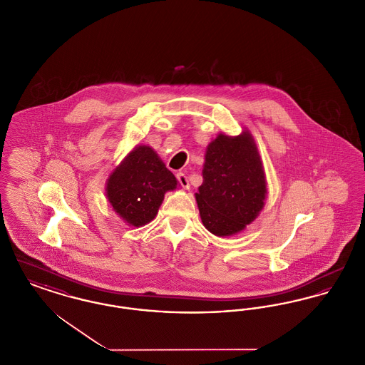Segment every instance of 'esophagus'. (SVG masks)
Returning <instances> with one entry per match:
<instances>
[{
    "label": "esophagus",
    "mask_w": 365,
    "mask_h": 365,
    "mask_svg": "<svg viewBox=\"0 0 365 365\" xmlns=\"http://www.w3.org/2000/svg\"><path fill=\"white\" fill-rule=\"evenodd\" d=\"M176 179H178V182L180 183V186H182L183 189H189V187H190V183H189V179H187L186 174L179 173V174H176Z\"/></svg>",
    "instance_id": "obj_1"
}]
</instances>
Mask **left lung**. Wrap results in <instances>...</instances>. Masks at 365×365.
Wrapping results in <instances>:
<instances>
[{
    "label": "left lung",
    "mask_w": 365,
    "mask_h": 365,
    "mask_svg": "<svg viewBox=\"0 0 365 365\" xmlns=\"http://www.w3.org/2000/svg\"><path fill=\"white\" fill-rule=\"evenodd\" d=\"M202 178L195 200L204 226L215 235L242 231L264 207L265 176L256 143L246 131L238 137L220 134L209 143Z\"/></svg>",
    "instance_id": "obj_1"
}]
</instances>
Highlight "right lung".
<instances>
[{
    "mask_svg": "<svg viewBox=\"0 0 365 365\" xmlns=\"http://www.w3.org/2000/svg\"><path fill=\"white\" fill-rule=\"evenodd\" d=\"M176 178L149 146H137L112 173L106 197L113 210L131 226L152 222L165 191L176 189Z\"/></svg>",
    "mask_w": 365,
    "mask_h": 365,
    "instance_id": "obj_1",
    "label": "right lung"
}]
</instances>
